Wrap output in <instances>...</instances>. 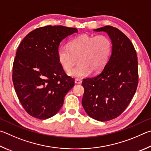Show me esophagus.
<instances>
[{"mask_svg":"<svg viewBox=\"0 0 151 151\" xmlns=\"http://www.w3.org/2000/svg\"><path fill=\"white\" fill-rule=\"evenodd\" d=\"M81 82H82V81H81V80H80V79L79 78H76L75 80V83H78V84H81Z\"/></svg>","mask_w":151,"mask_h":151,"instance_id":"34e87169","label":"esophagus"}]
</instances>
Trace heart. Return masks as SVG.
<instances>
[{"label": "heart", "mask_w": 151, "mask_h": 151, "mask_svg": "<svg viewBox=\"0 0 151 151\" xmlns=\"http://www.w3.org/2000/svg\"><path fill=\"white\" fill-rule=\"evenodd\" d=\"M112 50L111 40L104 35H82L71 39L68 46L58 50L59 62L65 71H70L78 62L79 64L69 74L83 78L101 72L107 64Z\"/></svg>", "instance_id": "obj_1"}]
</instances>
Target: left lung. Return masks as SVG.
<instances>
[{"label":"left lung","mask_w":151,"mask_h":151,"mask_svg":"<svg viewBox=\"0 0 151 151\" xmlns=\"http://www.w3.org/2000/svg\"><path fill=\"white\" fill-rule=\"evenodd\" d=\"M109 36L112 52L107 64L98 75L83 79L82 106L89 117L99 121L113 119L131 102L138 85L137 55L132 42L111 26L95 29Z\"/></svg>","instance_id":"8db88e82"}]
</instances>
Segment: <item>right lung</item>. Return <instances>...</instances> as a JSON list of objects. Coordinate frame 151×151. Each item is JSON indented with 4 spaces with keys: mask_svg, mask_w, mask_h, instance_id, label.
Wrapping results in <instances>:
<instances>
[{
    "mask_svg": "<svg viewBox=\"0 0 151 151\" xmlns=\"http://www.w3.org/2000/svg\"><path fill=\"white\" fill-rule=\"evenodd\" d=\"M77 28L46 26L25 36L16 53L12 81L18 98L29 115L39 119L53 117L62 108L74 80L58 58L60 42Z\"/></svg>",
    "mask_w": 151,
    "mask_h": 151,
    "instance_id": "right-lung-1",
    "label": "right lung"
}]
</instances>
